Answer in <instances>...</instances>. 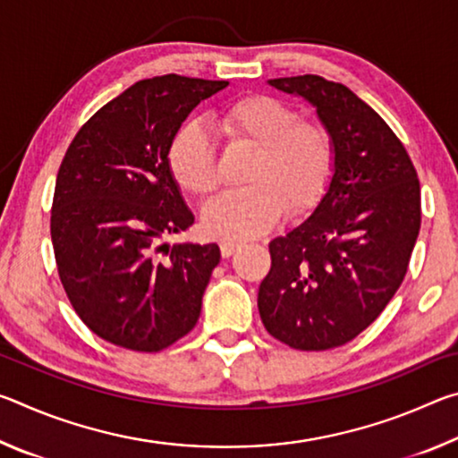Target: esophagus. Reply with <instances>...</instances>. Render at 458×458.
Returning <instances> with one entry per match:
<instances>
[{"label":"esophagus","mask_w":458,"mask_h":458,"mask_svg":"<svg viewBox=\"0 0 458 458\" xmlns=\"http://www.w3.org/2000/svg\"><path fill=\"white\" fill-rule=\"evenodd\" d=\"M240 246H242V244H240V242H234V240H224V242H220V252H222V257H224V259L232 257V254H234Z\"/></svg>","instance_id":"1"}]
</instances>
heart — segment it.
<instances>
[{
	"mask_svg": "<svg viewBox=\"0 0 458 458\" xmlns=\"http://www.w3.org/2000/svg\"><path fill=\"white\" fill-rule=\"evenodd\" d=\"M220 131L230 147L254 151L244 182L208 201L201 222L208 234L244 240L268 232L286 212L301 216L319 204L335 167V145L319 121L301 119L275 97L250 95L220 114ZM167 167L175 183L191 196H208L220 183V167L210 137L198 123H185L167 147Z\"/></svg>",
	"mask_w": 458,
	"mask_h": 458,
	"instance_id": "b5f03b06",
	"label": "heart"
}]
</instances>
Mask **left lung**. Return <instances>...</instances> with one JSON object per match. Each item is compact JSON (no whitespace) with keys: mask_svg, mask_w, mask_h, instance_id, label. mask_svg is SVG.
Returning a JSON list of instances; mask_svg holds the SVG:
<instances>
[{"mask_svg":"<svg viewBox=\"0 0 458 458\" xmlns=\"http://www.w3.org/2000/svg\"><path fill=\"white\" fill-rule=\"evenodd\" d=\"M268 84L317 108L335 167L313 214L268 244L259 311L275 339L323 352L358 337L404 281L420 232V183L400 139L344 84L317 74Z\"/></svg>","mask_w":458,"mask_h":458,"instance_id":"8db88e82","label":"left lung"}]
</instances>
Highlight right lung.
I'll return each instance as SVG.
<instances>
[{
  "label": "right lung",
  "mask_w": 458,
  "mask_h": 458,
  "mask_svg": "<svg viewBox=\"0 0 458 458\" xmlns=\"http://www.w3.org/2000/svg\"><path fill=\"white\" fill-rule=\"evenodd\" d=\"M226 87L177 74L139 81L84 123L62 159L50 218L58 275L74 311L108 344L161 352L198 323L220 248L159 246L193 224L167 147L193 108Z\"/></svg>",
  "instance_id": "right-lung-1"
}]
</instances>
